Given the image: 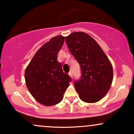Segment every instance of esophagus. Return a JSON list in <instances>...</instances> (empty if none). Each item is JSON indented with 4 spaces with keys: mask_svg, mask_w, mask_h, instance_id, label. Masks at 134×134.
I'll list each match as a JSON object with an SVG mask.
<instances>
[{
    "mask_svg": "<svg viewBox=\"0 0 134 134\" xmlns=\"http://www.w3.org/2000/svg\"><path fill=\"white\" fill-rule=\"evenodd\" d=\"M69 76L70 77H72V73L71 72H69Z\"/></svg>",
    "mask_w": 134,
    "mask_h": 134,
    "instance_id": "obj_1",
    "label": "esophagus"
}]
</instances>
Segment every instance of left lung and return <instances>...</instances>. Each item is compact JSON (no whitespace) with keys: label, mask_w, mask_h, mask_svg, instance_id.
<instances>
[{"label":"left lung","mask_w":134,"mask_h":134,"mask_svg":"<svg viewBox=\"0 0 134 134\" xmlns=\"http://www.w3.org/2000/svg\"><path fill=\"white\" fill-rule=\"evenodd\" d=\"M65 41L81 66V79L74 82L80 99L90 103L98 102L107 94L113 81L110 60L88 34L74 32L66 36Z\"/></svg>","instance_id":"left-lung-1"}]
</instances>
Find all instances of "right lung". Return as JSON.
I'll use <instances>...</instances> for the list:
<instances>
[{
  "instance_id": "obj_1",
  "label": "right lung",
  "mask_w": 134,
  "mask_h": 134,
  "mask_svg": "<svg viewBox=\"0 0 134 134\" xmlns=\"http://www.w3.org/2000/svg\"><path fill=\"white\" fill-rule=\"evenodd\" d=\"M65 37L52 38L36 52L24 73L26 86L31 94L40 103L53 106L59 103L72 81L63 72L57 55L62 48Z\"/></svg>"
}]
</instances>
